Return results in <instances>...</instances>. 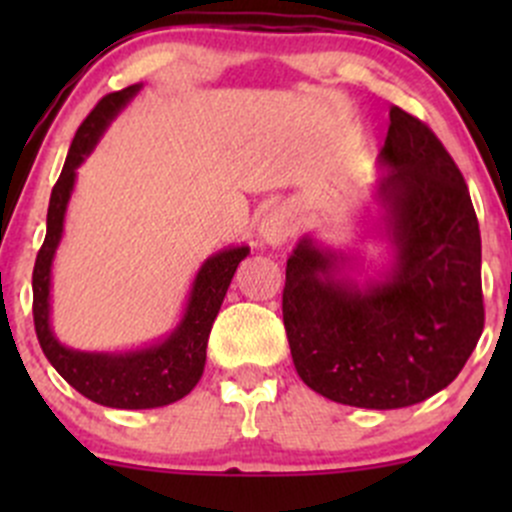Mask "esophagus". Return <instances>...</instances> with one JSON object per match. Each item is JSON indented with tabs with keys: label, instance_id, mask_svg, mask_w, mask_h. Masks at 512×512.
Instances as JSON below:
<instances>
[{
	"label": "esophagus",
	"instance_id": "obj_1",
	"mask_svg": "<svg viewBox=\"0 0 512 512\" xmlns=\"http://www.w3.org/2000/svg\"><path fill=\"white\" fill-rule=\"evenodd\" d=\"M289 232H292V220L285 210L275 208L270 213L262 215L260 220V237L267 242V245H282L287 240Z\"/></svg>",
	"mask_w": 512,
	"mask_h": 512
}]
</instances>
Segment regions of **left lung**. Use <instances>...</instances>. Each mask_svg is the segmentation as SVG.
<instances>
[{
    "label": "left lung",
    "mask_w": 512,
    "mask_h": 512,
    "mask_svg": "<svg viewBox=\"0 0 512 512\" xmlns=\"http://www.w3.org/2000/svg\"><path fill=\"white\" fill-rule=\"evenodd\" d=\"M379 153L394 265L364 287L347 257L302 237L282 292L299 379L337 404L404 409L446 389L483 334L480 230L461 170L436 133L394 106Z\"/></svg>",
    "instance_id": "8db88e82"
}]
</instances>
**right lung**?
I'll return each instance as SVG.
<instances>
[{
	"mask_svg": "<svg viewBox=\"0 0 512 512\" xmlns=\"http://www.w3.org/2000/svg\"><path fill=\"white\" fill-rule=\"evenodd\" d=\"M141 86H128L116 94L103 96L94 111L86 116L71 141L64 170L51 190L49 215H46V237L34 262V329L46 359L56 371L86 399L111 409H156L183 399L200 381L205 369L210 329L220 312L227 287L237 265L247 257L250 247H227L208 257L190 289L188 307L178 327L153 347L123 354L76 352L64 347L54 337L49 324V287L51 262L64 232V215L74 190L76 168L94 151L98 138L116 118V113L138 94Z\"/></svg>",
	"mask_w": 512,
	"mask_h": 512,
	"instance_id": "right-lung-1",
	"label": "right lung"
}]
</instances>
